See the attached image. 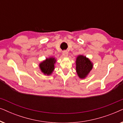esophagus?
I'll return each mask as SVG.
<instances>
[{
  "instance_id": "34e87169",
  "label": "esophagus",
  "mask_w": 123,
  "mask_h": 123,
  "mask_svg": "<svg viewBox=\"0 0 123 123\" xmlns=\"http://www.w3.org/2000/svg\"><path fill=\"white\" fill-rule=\"evenodd\" d=\"M63 56L64 57H68V52L67 51H63Z\"/></svg>"
}]
</instances>
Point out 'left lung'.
I'll return each mask as SVG.
<instances>
[{
  "label": "left lung",
  "instance_id": "left-lung-1",
  "mask_svg": "<svg viewBox=\"0 0 123 123\" xmlns=\"http://www.w3.org/2000/svg\"><path fill=\"white\" fill-rule=\"evenodd\" d=\"M93 63L83 55H78L75 60V69L80 79H85L93 68Z\"/></svg>",
  "mask_w": 123,
  "mask_h": 123
}]
</instances>
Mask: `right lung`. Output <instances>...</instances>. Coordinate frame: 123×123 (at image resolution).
<instances>
[{
  "instance_id": "1",
  "label": "right lung",
  "mask_w": 123,
  "mask_h": 123,
  "mask_svg": "<svg viewBox=\"0 0 123 123\" xmlns=\"http://www.w3.org/2000/svg\"><path fill=\"white\" fill-rule=\"evenodd\" d=\"M56 59L54 57L51 56L46 58L39 64V68L41 72L45 75H50L52 74L55 69V64Z\"/></svg>"
}]
</instances>
